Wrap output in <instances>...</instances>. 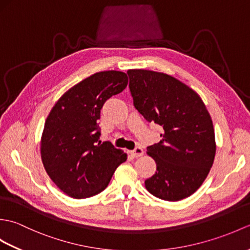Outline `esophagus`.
<instances>
[{
  "instance_id": "esophagus-1",
  "label": "esophagus",
  "mask_w": 250,
  "mask_h": 250,
  "mask_svg": "<svg viewBox=\"0 0 250 250\" xmlns=\"http://www.w3.org/2000/svg\"><path fill=\"white\" fill-rule=\"evenodd\" d=\"M130 153H131V155L133 156V157L137 158V157H141V156L144 155V150H143L141 147H136V148H134L133 150H131Z\"/></svg>"
}]
</instances>
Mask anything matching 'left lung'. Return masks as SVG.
<instances>
[{"mask_svg":"<svg viewBox=\"0 0 250 250\" xmlns=\"http://www.w3.org/2000/svg\"><path fill=\"white\" fill-rule=\"evenodd\" d=\"M133 104L149 122L161 125V141L147 147L157 164L145 187L157 198L179 201L203 184L213 166V121L200 95L164 73L129 70Z\"/></svg>","mask_w":250,"mask_h":250,"instance_id":"obj_1","label":"left lung"}]
</instances>
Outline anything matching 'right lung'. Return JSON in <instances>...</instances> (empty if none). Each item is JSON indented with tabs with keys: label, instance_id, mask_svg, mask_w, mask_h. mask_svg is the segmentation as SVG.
<instances>
[{
	"label": "right lung",
	"instance_id": "1",
	"mask_svg": "<svg viewBox=\"0 0 250 250\" xmlns=\"http://www.w3.org/2000/svg\"><path fill=\"white\" fill-rule=\"evenodd\" d=\"M128 84L124 72L95 73L68 89L47 117L41 156L57 187L74 199L93 196L107 187L126 153L100 141L101 109Z\"/></svg>",
	"mask_w": 250,
	"mask_h": 250
}]
</instances>
